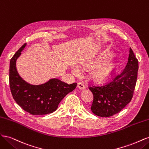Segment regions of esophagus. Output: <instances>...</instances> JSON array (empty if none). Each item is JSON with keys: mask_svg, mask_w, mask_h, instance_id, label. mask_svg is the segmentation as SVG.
I'll use <instances>...</instances> for the list:
<instances>
[{"mask_svg": "<svg viewBox=\"0 0 149 149\" xmlns=\"http://www.w3.org/2000/svg\"><path fill=\"white\" fill-rule=\"evenodd\" d=\"M78 88L79 89H81V90H83V89H84L85 88H86V87H85V86L83 84V83H79L78 84Z\"/></svg>", "mask_w": 149, "mask_h": 149, "instance_id": "34e87169", "label": "esophagus"}]
</instances>
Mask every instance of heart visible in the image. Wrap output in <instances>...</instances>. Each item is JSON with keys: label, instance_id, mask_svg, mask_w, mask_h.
<instances>
[{"label": "heart", "instance_id": "heart-1", "mask_svg": "<svg viewBox=\"0 0 149 149\" xmlns=\"http://www.w3.org/2000/svg\"><path fill=\"white\" fill-rule=\"evenodd\" d=\"M110 56L106 55L101 58H94L83 62L81 66L84 70L92 69L91 77L97 81L105 79L107 78L116 68V64L114 62L107 60ZM72 71L75 75H79L81 73V70L77 66L72 67Z\"/></svg>", "mask_w": 149, "mask_h": 149}]
</instances>
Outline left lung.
<instances>
[{
    "mask_svg": "<svg viewBox=\"0 0 149 149\" xmlns=\"http://www.w3.org/2000/svg\"><path fill=\"white\" fill-rule=\"evenodd\" d=\"M138 69V60L130 48L127 63L120 74L109 83L89 87L94 97L91 109L94 114L111 117L128 104L136 87Z\"/></svg>",
    "mask_w": 149,
    "mask_h": 149,
    "instance_id": "left-lung-1",
    "label": "left lung"
}]
</instances>
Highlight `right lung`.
Masks as SVG:
<instances>
[{"mask_svg":"<svg viewBox=\"0 0 149 149\" xmlns=\"http://www.w3.org/2000/svg\"><path fill=\"white\" fill-rule=\"evenodd\" d=\"M22 45L11 58L9 68V84L13 100L24 111L32 115H44L55 111L61 101L76 88L77 83L68 84L53 78L47 83L33 85L26 82L19 74L16 61L24 50Z\"/></svg>","mask_w":149,"mask_h":149,"instance_id":"obj_1","label":"right lung"}]
</instances>
